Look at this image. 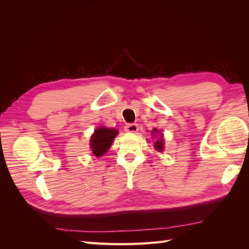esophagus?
I'll return each instance as SVG.
<instances>
[{
	"label": "esophagus",
	"mask_w": 249,
	"mask_h": 249,
	"mask_svg": "<svg viewBox=\"0 0 249 249\" xmlns=\"http://www.w3.org/2000/svg\"><path fill=\"white\" fill-rule=\"evenodd\" d=\"M124 131L129 133H135L138 131V124H129L124 126Z\"/></svg>",
	"instance_id": "34e87169"
}]
</instances>
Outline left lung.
<instances>
[{
  "label": "left lung",
  "mask_w": 249,
  "mask_h": 249,
  "mask_svg": "<svg viewBox=\"0 0 249 249\" xmlns=\"http://www.w3.org/2000/svg\"><path fill=\"white\" fill-rule=\"evenodd\" d=\"M154 132H157V129H154ZM153 134H154V133H153ZM155 147H156L157 150H162V149H163V142H162V139L156 141Z\"/></svg>",
  "instance_id": "8db88e82"
}]
</instances>
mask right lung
I'll return each instance as SVG.
<instances>
[{"label": "right lung", "instance_id": "obj_1", "mask_svg": "<svg viewBox=\"0 0 249 249\" xmlns=\"http://www.w3.org/2000/svg\"><path fill=\"white\" fill-rule=\"evenodd\" d=\"M116 135L117 131L115 129H107V127L102 126L95 130L91 140H90V147H91L94 156L101 157L106 153Z\"/></svg>", "mask_w": 249, "mask_h": 249}]
</instances>
